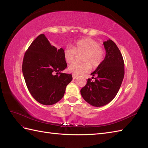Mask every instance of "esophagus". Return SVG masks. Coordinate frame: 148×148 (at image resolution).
<instances>
[{
	"instance_id": "34e87169",
	"label": "esophagus",
	"mask_w": 148,
	"mask_h": 148,
	"mask_svg": "<svg viewBox=\"0 0 148 148\" xmlns=\"http://www.w3.org/2000/svg\"><path fill=\"white\" fill-rule=\"evenodd\" d=\"M72 77H73V79H76V78H77L78 77V76L76 75L73 74V75H72Z\"/></svg>"
}]
</instances>
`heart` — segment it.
<instances>
[{
  "instance_id": "1",
  "label": "heart",
  "mask_w": 148,
  "mask_h": 148,
  "mask_svg": "<svg viewBox=\"0 0 148 148\" xmlns=\"http://www.w3.org/2000/svg\"><path fill=\"white\" fill-rule=\"evenodd\" d=\"M83 55L82 60L83 63H73L69 66V71L76 75L87 73L92 68L99 66L104 59V49L95 40L89 38L78 39L72 47H67L64 50V57L66 63L75 61L77 54Z\"/></svg>"
}]
</instances>
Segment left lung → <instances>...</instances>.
<instances>
[{
    "label": "left lung",
    "instance_id": "obj_1",
    "mask_svg": "<svg viewBox=\"0 0 148 148\" xmlns=\"http://www.w3.org/2000/svg\"><path fill=\"white\" fill-rule=\"evenodd\" d=\"M106 54L101 64L91 74L95 82L88 79L81 95L89 104L101 107L112 101L119 90L124 77V62L119 49L110 39L103 42Z\"/></svg>",
    "mask_w": 148,
    "mask_h": 148
}]
</instances>
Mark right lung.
Returning a JSON list of instances; mask_svg holds the SVG:
<instances>
[{"label": "right lung", "mask_w": 148, "mask_h": 148, "mask_svg": "<svg viewBox=\"0 0 148 148\" xmlns=\"http://www.w3.org/2000/svg\"><path fill=\"white\" fill-rule=\"evenodd\" d=\"M66 66L64 49L51 45L44 34L31 44L25 53L22 71L30 94L40 104H54L64 97L73 79L71 74L61 73Z\"/></svg>", "instance_id": "obj_1"}]
</instances>
